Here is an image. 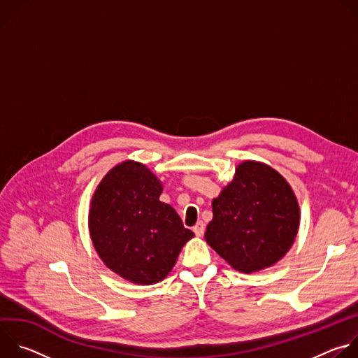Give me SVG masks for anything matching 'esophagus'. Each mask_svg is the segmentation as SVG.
Instances as JSON below:
<instances>
[{
	"label": "esophagus",
	"instance_id": "obj_1",
	"mask_svg": "<svg viewBox=\"0 0 358 358\" xmlns=\"http://www.w3.org/2000/svg\"><path fill=\"white\" fill-rule=\"evenodd\" d=\"M192 231H194V234L196 235V236H202L203 235V231H206V225H203V222H196L195 224V227L192 228Z\"/></svg>",
	"mask_w": 358,
	"mask_h": 358
}]
</instances>
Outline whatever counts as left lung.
Instances as JSON below:
<instances>
[{
    "label": "left lung",
    "mask_w": 358,
    "mask_h": 358,
    "mask_svg": "<svg viewBox=\"0 0 358 358\" xmlns=\"http://www.w3.org/2000/svg\"><path fill=\"white\" fill-rule=\"evenodd\" d=\"M207 243L242 273L279 262L292 248L300 225L296 194L271 166L245 160L220 195L213 199Z\"/></svg>",
    "instance_id": "8db88e82"
}]
</instances>
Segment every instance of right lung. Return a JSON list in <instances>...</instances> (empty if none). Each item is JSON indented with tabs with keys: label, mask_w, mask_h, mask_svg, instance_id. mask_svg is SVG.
<instances>
[{
	"label": "right lung",
	"mask_w": 358,
	"mask_h": 358,
	"mask_svg": "<svg viewBox=\"0 0 358 358\" xmlns=\"http://www.w3.org/2000/svg\"><path fill=\"white\" fill-rule=\"evenodd\" d=\"M163 182L143 163L116 164L96 187L89 208L94 250L112 272L136 285H155L174 268L194 238L176 210L160 201Z\"/></svg>",
	"instance_id": "right-lung-1"
}]
</instances>
